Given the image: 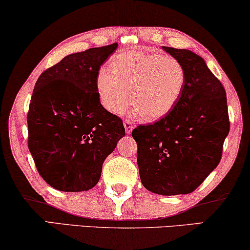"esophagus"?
I'll return each instance as SVG.
<instances>
[{
    "instance_id": "esophagus-1",
    "label": "esophagus",
    "mask_w": 250,
    "mask_h": 250,
    "mask_svg": "<svg viewBox=\"0 0 250 250\" xmlns=\"http://www.w3.org/2000/svg\"><path fill=\"white\" fill-rule=\"evenodd\" d=\"M124 127H125L126 133H127V134H129V133H132L133 128H134V125H133V123L131 121L126 119V121L124 122Z\"/></svg>"
}]
</instances>
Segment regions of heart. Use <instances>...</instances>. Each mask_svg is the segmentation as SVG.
<instances>
[{"label": "heart", "instance_id": "heart-1", "mask_svg": "<svg viewBox=\"0 0 250 250\" xmlns=\"http://www.w3.org/2000/svg\"><path fill=\"white\" fill-rule=\"evenodd\" d=\"M184 83L186 70L176 58L131 50L116 54L109 69L99 71L97 90L102 105L112 114H122L132 100L133 114L157 121L175 107Z\"/></svg>", "mask_w": 250, "mask_h": 250}]
</instances>
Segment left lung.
Instances as JSON below:
<instances>
[{"label":"left lung","instance_id":"obj_1","mask_svg":"<svg viewBox=\"0 0 250 250\" xmlns=\"http://www.w3.org/2000/svg\"><path fill=\"white\" fill-rule=\"evenodd\" d=\"M186 70L182 94L165 117L132 131L143 187L153 193L193 192L221 162L230 131L227 93L204 59L163 46Z\"/></svg>","mask_w":250,"mask_h":250}]
</instances>
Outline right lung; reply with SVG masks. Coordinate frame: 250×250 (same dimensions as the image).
Returning <instances> with one entry per match:
<instances>
[{"mask_svg": "<svg viewBox=\"0 0 250 250\" xmlns=\"http://www.w3.org/2000/svg\"><path fill=\"white\" fill-rule=\"evenodd\" d=\"M117 46L69 54L36 82L27 114L28 148L54 189L78 192L97 186L104 159L125 135L123 121L102 107L97 90L101 64Z\"/></svg>", "mask_w": 250, "mask_h": 250, "instance_id": "right-lung-1", "label": "right lung"}]
</instances>
